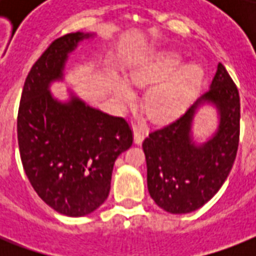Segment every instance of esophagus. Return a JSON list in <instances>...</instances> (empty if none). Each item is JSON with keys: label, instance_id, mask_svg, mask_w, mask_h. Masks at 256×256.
<instances>
[{"label": "esophagus", "instance_id": "obj_1", "mask_svg": "<svg viewBox=\"0 0 256 256\" xmlns=\"http://www.w3.org/2000/svg\"><path fill=\"white\" fill-rule=\"evenodd\" d=\"M144 136H146V130L144 128H140V126H136L134 128V142L136 144H140L144 142Z\"/></svg>", "mask_w": 256, "mask_h": 256}]
</instances>
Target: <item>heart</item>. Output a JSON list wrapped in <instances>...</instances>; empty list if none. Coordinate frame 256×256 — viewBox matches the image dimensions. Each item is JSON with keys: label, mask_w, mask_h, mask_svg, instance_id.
<instances>
[{"label": "heart", "mask_w": 256, "mask_h": 256, "mask_svg": "<svg viewBox=\"0 0 256 256\" xmlns=\"http://www.w3.org/2000/svg\"><path fill=\"white\" fill-rule=\"evenodd\" d=\"M183 65V57L175 52L156 53L144 57L130 72V81L136 86H152L144 96L146 112L156 120H168L187 108L199 92L204 70L198 64ZM158 84H156V82ZM114 92L120 104H130L132 88L124 80H116Z\"/></svg>", "instance_id": "1"}]
</instances>
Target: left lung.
<instances>
[{
  "instance_id": "1",
  "label": "left lung",
  "mask_w": 256,
  "mask_h": 256,
  "mask_svg": "<svg viewBox=\"0 0 256 256\" xmlns=\"http://www.w3.org/2000/svg\"><path fill=\"white\" fill-rule=\"evenodd\" d=\"M204 104L217 108L218 126L206 141L196 142L192 124ZM239 120L238 88L219 62L210 88L184 114L144 140L148 188L160 208L170 214L192 212L218 192L236 156Z\"/></svg>"
}]
</instances>
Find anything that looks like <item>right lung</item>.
I'll return each instance as SVG.
<instances>
[{
  "label": "right lung",
  "mask_w": 256,
  "mask_h": 256,
  "mask_svg": "<svg viewBox=\"0 0 256 256\" xmlns=\"http://www.w3.org/2000/svg\"><path fill=\"white\" fill-rule=\"evenodd\" d=\"M96 33L66 34L38 58L26 77L18 108V146L24 170L44 202L60 214L85 216L108 199L114 162L132 144L120 116L92 108L69 92L52 94L64 81L69 56Z\"/></svg>",
  "instance_id": "obj_1"
}]
</instances>
